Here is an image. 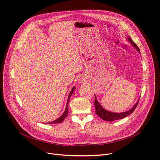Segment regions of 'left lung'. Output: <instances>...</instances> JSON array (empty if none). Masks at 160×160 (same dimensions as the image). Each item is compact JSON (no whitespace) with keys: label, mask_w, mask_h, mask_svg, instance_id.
Returning a JSON list of instances; mask_svg holds the SVG:
<instances>
[{"label":"left lung","mask_w":160,"mask_h":160,"mask_svg":"<svg viewBox=\"0 0 160 160\" xmlns=\"http://www.w3.org/2000/svg\"><path fill=\"white\" fill-rule=\"evenodd\" d=\"M128 40L132 44V45L135 48V49L138 50L139 52H140V50L139 48H138V45H137L133 42V40L131 39L130 37H128ZM139 102V99L138 100V101L137 102V103L134 105V106L130 109V110L123 112H120V113H115V112H112L108 111H106V109H104L101 105L99 104V102L98 101L97 98H96L95 96V101H94V104H95V108H96V113L97 115L103 120L105 121H108V122H112L114 120H118L120 119H122L125 118L126 117L130 115V114H132L134 110L135 109V108L138 106V104Z\"/></svg>","instance_id":"8db88e82"}]
</instances>
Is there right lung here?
<instances>
[{
  "mask_svg": "<svg viewBox=\"0 0 160 160\" xmlns=\"http://www.w3.org/2000/svg\"><path fill=\"white\" fill-rule=\"evenodd\" d=\"M75 87H74L72 90H71V92L69 94V96H68V100H67V104H66V109L64 112V113L62 114V115L59 118H58L57 120L53 121V122H51L49 123V124H54V123H61L62 122H63V120H64V118L67 117L68 114V102H69V101H70V97L72 95V94L73 93L74 90H75Z\"/></svg>",
  "mask_w": 160,
  "mask_h": 160,
  "instance_id": "right-lung-1",
  "label": "right lung"
}]
</instances>
